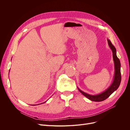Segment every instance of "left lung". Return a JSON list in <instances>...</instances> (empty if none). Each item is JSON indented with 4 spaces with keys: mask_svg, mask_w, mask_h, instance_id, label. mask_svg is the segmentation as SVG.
I'll return each mask as SVG.
<instances>
[{
    "mask_svg": "<svg viewBox=\"0 0 130 130\" xmlns=\"http://www.w3.org/2000/svg\"><path fill=\"white\" fill-rule=\"evenodd\" d=\"M107 40L108 46L110 47L111 50L112 51L113 58L114 63V76L112 84L104 92L96 95H90L89 94H87L82 91H81L79 88H78V87H77L79 91L84 96H85L88 99L92 101L101 102L106 100L107 98L110 96L114 91H115L118 89L121 83V75L120 61L117 56V50H116L115 47L112 45L110 40L108 39H107Z\"/></svg>",
    "mask_w": 130,
    "mask_h": 130,
    "instance_id": "obj_1",
    "label": "left lung"
}]
</instances>
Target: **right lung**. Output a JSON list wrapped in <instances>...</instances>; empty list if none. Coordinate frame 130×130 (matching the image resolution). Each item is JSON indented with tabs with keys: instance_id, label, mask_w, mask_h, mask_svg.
Returning a JSON list of instances; mask_svg holds the SVG:
<instances>
[{
	"instance_id": "1",
	"label": "right lung",
	"mask_w": 130,
	"mask_h": 130,
	"mask_svg": "<svg viewBox=\"0 0 130 130\" xmlns=\"http://www.w3.org/2000/svg\"><path fill=\"white\" fill-rule=\"evenodd\" d=\"M9 71H10V70H9ZM46 102H44V103H45ZM41 104H42V103H41ZM39 104H38V105H39Z\"/></svg>"
}]
</instances>
